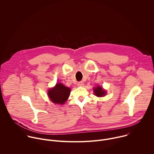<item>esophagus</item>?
Segmentation results:
<instances>
[{"instance_id": "esophagus-1", "label": "esophagus", "mask_w": 154, "mask_h": 154, "mask_svg": "<svg viewBox=\"0 0 154 154\" xmlns=\"http://www.w3.org/2000/svg\"><path fill=\"white\" fill-rule=\"evenodd\" d=\"M77 85H78L79 86H83V82L82 81L79 82L77 83Z\"/></svg>"}]
</instances>
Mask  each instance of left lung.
I'll return each instance as SVG.
<instances>
[{
  "label": "left lung",
  "mask_w": 154,
  "mask_h": 154,
  "mask_svg": "<svg viewBox=\"0 0 154 154\" xmlns=\"http://www.w3.org/2000/svg\"><path fill=\"white\" fill-rule=\"evenodd\" d=\"M94 94L96 96H98V97H102V96H103L105 95V91L103 90L101 86H97L96 87V88L94 89Z\"/></svg>",
  "instance_id": "1"
}]
</instances>
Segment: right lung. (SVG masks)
<instances>
[{"mask_svg": "<svg viewBox=\"0 0 154 154\" xmlns=\"http://www.w3.org/2000/svg\"><path fill=\"white\" fill-rule=\"evenodd\" d=\"M71 89L61 83L56 84V86L48 91V96L54 103L63 104L70 94Z\"/></svg>", "mask_w": 154, "mask_h": 154, "instance_id": "obj_1", "label": "right lung"}]
</instances>
